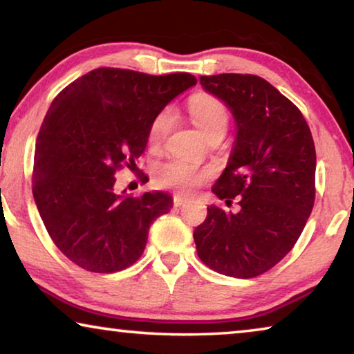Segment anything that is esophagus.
I'll return each instance as SVG.
<instances>
[{"label":"esophagus","mask_w":354,"mask_h":354,"mask_svg":"<svg viewBox=\"0 0 354 354\" xmlns=\"http://www.w3.org/2000/svg\"><path fill=\"white\" fill-rule=\"evenodd\" d=\"M185 203H189L187 198H183V196H178V195L173 196V206L175 207H181L185 205Z\"/></svg>","instance_id":"obj_1"}]
</instances>
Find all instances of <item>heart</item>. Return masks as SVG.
Returning <instances> with one entry per match:
<instances>
[{"label": "heart", "mask_w": 354, "mask_h": 354, "mask_svg": "<svg viewBox=\"0 0 354 354\" xmlns=\"http://www.w3.org/2000/svg\"><path fill=\"white\" fill-rule=\"evenodd\" d=\"M189 112L194 123L207 139L212 136H225L230 124V111L223 101L207 95H196L189 101ZM173 109L165 107L153 118L148 129V145L159 147L170 133L173 124ZM154 183L160 189H171L181 194L200 187L214 175L211 167H201L185 159H169L154 167Z\"/></svg>", "instance_id": "b5f03b06"}]
</instances>
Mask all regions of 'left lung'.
<instances>
[{
    "label": "left lung",
    "mask_w": 354,
    "mask_h": 354,
    "mask_svg": "<svg viewBox=\"0 0 354 354\" xmlns=\"http://www.w3.org/2000/svg\"><path fill=\"white\" fill-rule=\"evenodd\" d=\"M237 123L230 164L212 192L226 206L207 207L194 231L198 257L217 273L254 278L297 243L314 207L315 145L298 107L256 75L200 76Z\"/></svg>",
    "instance_id": "left-lung-1"
}]
</instances>
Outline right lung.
Instances as JSON below:
<instances>
[{"label":"right lung","mask_w":354,"mask_h":354,"mask_svg":"<svg viewBox=\"0 0 354 354\" xmlns=\"http://www.w3.org/2000/svg\"><path fill=\"white\" fill-rule=\"evenodd\" d=\"M195 84L190 73L101 67L53 100L35 143L32 195L51 241L84 270L115 273L133 266L149 226L170 212V195L123 196L113 184L124 167L136 169L153 118Z\"/></svg>","instance_id":"right-lung-1"}]
</instances>
